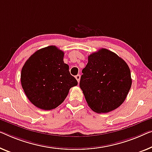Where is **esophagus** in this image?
<instances>
[{
    "mask_svg": "<svg viewBox=\"0 0 152 152\" xmlns=\"http://www.w3.org/2000/svg\"><path fill=\"white\" fill-rule=\"evenodd\" d=\"M76 79L77 80V81H78V83H79V82H80V75H79V74H78V75H76L75 76Z\"/></svg>",
    "mask_w": 152,
    "mask_h": 152,
    "instance_id": "obj_1",
    "label": "esophagus"
}]
</instances>
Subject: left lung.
<instances>
[{"mask_svg": "<svg viewBox=\"0 0 152 152\" xmlns=\"http://www.w3.org/2000/svg\"><path fill=\"white\" fill-rule=\"evenodd\" d=\"M80 81L88 106L106 113L121 106L132 85L130 70L121 57L106 48L88 56Z\"/></svg>", "mask_w": 152, "mask_h": 152, "instance_id": "8db88e82", "label": "left lung"}]
</instances>
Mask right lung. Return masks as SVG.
Wrapping results in <instances>:
<instances>
[{
  "instance_id": "right-lung-1",
  "label": "right lung",
  "mask_w": 152,
  "mask_h": 152,
  "mask_svg": "<svg viewBox=\"0 0 152 152\" xmlns=\"http://www.w3.org/2000/svg\"><path fill=\"white\" fill-rule=\"evenodd\" d=\"M63 56L62 50L50 46L36 51L22 67V89L31 102L40 109L56 108L66 98L69 89L78 85Z\"/></svg>"
}]
</instances>
